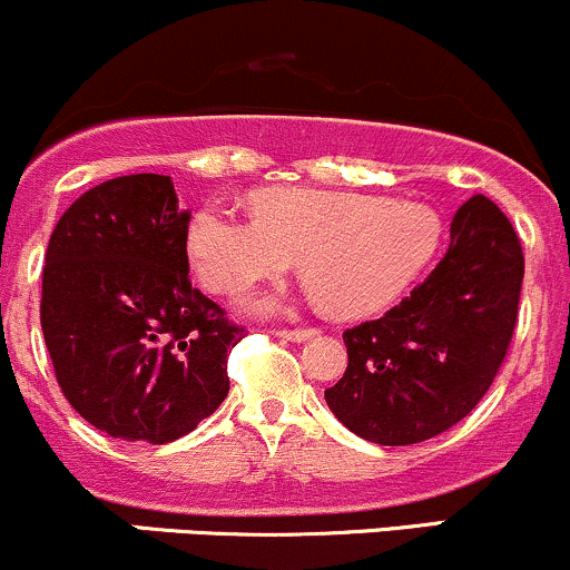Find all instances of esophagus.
<instances>
[{
    "label": "esophagus",
    "instance_id": "esophagus-1",
    "mask_svg": "<svg viewBox=\"0 0 570 570\" xmlns=\"http://www.w3.org/2000/svg\"><path fill=\"white\" fill-rule=\"evenodd\" d=\"M276 335L281 340H289V343H303V340L316 335V330H278Z\"/></svg>",
    "mask_w": 570,
    "mask_h": 570
}]
</instances>
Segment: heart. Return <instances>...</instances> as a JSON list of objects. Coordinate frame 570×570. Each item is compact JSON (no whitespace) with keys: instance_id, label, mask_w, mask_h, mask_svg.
Masks as SVG:
<instances>
[{"instance_id":"obj_1","label":"heart","mask_w":570,"mask_h":570,"mask_svg":"<svg viewBox=\"0 0 570 570\" xmlns=\"http://www.w3.org/2000/svg\"><path fill=\"white\" fill-rule=\"evenodd\" d=\"M440 238L442 222L423 203L273 187L254 198V214L203 203L189 222L187 254L212 292H235L299 257L324 311L358 318L394 303L431 263ZM244 305L271 313L284 297L254 292Z\"/></svg>"}]
</instances>
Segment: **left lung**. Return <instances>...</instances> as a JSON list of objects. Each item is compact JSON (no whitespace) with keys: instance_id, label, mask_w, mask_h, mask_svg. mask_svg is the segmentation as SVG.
Here are the masks:
<instances>
[{"instance_id":"1","label":"left lung","mask_w":570,"mask_h":570,"mask_svg":"<svg viewBox=\"0 0 570 570\" xmlns=\"http://www.w3.org/2000/svg\"><path fill=\"white\" fill-rule=\"evenodd\" d=\"M522 246L485 195L450 222V248L417 289L377 322L343 332L348 370L326 404L375 444H415L466 417L488 394L517 322Z\"/></svg>"}]
</instances>
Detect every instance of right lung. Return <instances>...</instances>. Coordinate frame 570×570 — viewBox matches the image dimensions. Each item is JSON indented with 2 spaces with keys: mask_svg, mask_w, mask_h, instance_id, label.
Returning <instances> with one entry per match:
<instances>
[{
  "mask_svg": "<svg viewBox=\"0 0 570 570\" xmlns=\"http://www.w3.org/2000/svg\"><path fill=\"white\" fill-rule=\"evenodd\" d=\"M187 225L171 176H117L71 203L45 252L39 318L58 385L117 440H179L230 391L244 330L189 284Z\"/></svg>",
  "mask_w": 570,
  "mask_h": 570,
  "instance_id": "obj_1",
  "label": "right lung"
}]
</instances>
